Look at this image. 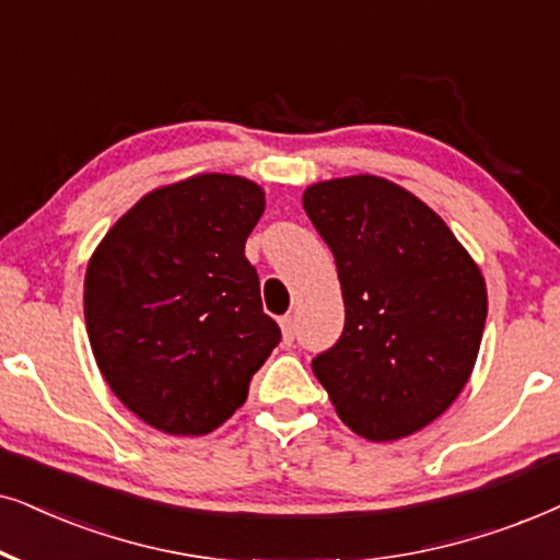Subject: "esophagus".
<instances>
[{
    "label": "esophagus",
    "instance_id": "34e87169",
    "mask_svg": "<svg viewBox=\"0 0 560 560\" xmlns=\"http://www.w3.org/2000/svg\"><path fill=\"white\" fill-rule=\"evenodd\" d=\"M279 323H281V332H284V342H294V317L284 315Z\"/></svg>",
    "mask_w": 560,
    "mask_h": 560
}]
</instances>
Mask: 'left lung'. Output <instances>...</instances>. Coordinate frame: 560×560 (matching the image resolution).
Masks as SVG:
<instances>
[{"label": "left lung", "instance_id": "8db88e82", "mask_svg": "<svg viewBox=\"0 0 560 560\" xmlns=\"http://www.w3.org/2000/svg\"><path fill=\"white\" fill-rule=\"evenodd\" d=\"M302 202L332 250L346 302L340 338L312 371L361 438L412 435L474 371L487 323L479 266L428 205L386 178L312 184Z\"/></svg>", "mask_w": 560, "mask_h": 560}]
</instances>
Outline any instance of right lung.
<instances>
[{"label":"right lung","mask_w":560,"mask_h":560,"mask_svg":"<svg viewBox=\"0 0 560 560\" xmlns=\"http://www.w3.org/2000/svg\"><path fill=\"white\" fill-rule=\"evenodd\" d=\"M264 205L248 178H186L145 194L89 260L84 317L96 366L155 430L220 428L279 346L245 258Z\"/></svg>","instance_id":"obj_1"}]
</instances>
